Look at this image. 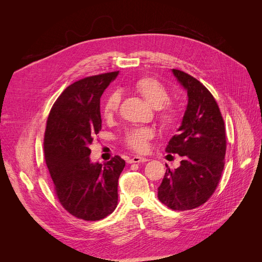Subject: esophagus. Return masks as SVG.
Returning a JSON list of instances; mask_svg holds the SVG:
<instances>
[{
  "instance_id": "1",
  "label": "esophagus",
  "mask_w": 262,
  "mask_h": 262,
  "mask_svg": "<svg viewBox=\"0 0 262 262\" xmlns=\"http://www.w3.org/2000/svg\"><path fill=\"white\" fill-rule=\"evenodd\" d=\"M145 162H148V160L145 159V158L138 157V156H135V157H133L132 159H128V160H127V163H128V164H133V163H145Z\"/></svg>"
}]
</instances>
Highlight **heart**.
Returning a JSON list of instances; mask_svg holds the SVG:
<instances>
[{"instance_id": "heart-1", "label": "heart", "mask_w": 262, "mask_h": 262, "mask_svg": "<svg viewBox=\"0 0 262 262\" xmlns=\"http://www.w3.org/2000/svg\"><path fill=\"white\" fill-rule=\"evenodd\" d=\"M136 91L151 106L157 108V117L160 124L165 128L176 127L182 117V111L176 103L167 102L169 92L167 88L157 79L143 77L135 84ZM121 96L119 92L111 93L102 103V116L110 120L119 110ZM154 138V130L149 127H133L125 132L123 143L132 150L143 152L147 149L149 140Z\"/></svg>"}]
</instances>
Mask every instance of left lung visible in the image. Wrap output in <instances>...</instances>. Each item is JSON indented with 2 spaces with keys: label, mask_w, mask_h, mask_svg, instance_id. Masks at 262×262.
<instances>
[{
  "label": "left lung",
  "mask_w": 262,
  "mask_h": 262,
  "mask_svg": "<svg viewBox=\"0 0 262 262\" xmlns=\"http://www.w3.org/2000/svg\"><path fill=\"white\" fill-rule=\"evenodd\" d=\"M172 71L188 92L189 102L179 133L166 147V152L177 154L182 161L174 170L166 165L158 197L173 210H190L204 204L216 189L225 165L226 130L210 91L189 73Z\"/></svg>",
  "instance_id": "obj_1"
}]
</instances>
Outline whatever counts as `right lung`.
<instances>
[{"label": "right lung", "mask_w": 262, "mask_h": 262, "mask_svg": "<svg viewBox=\"0 0 262 262\" xmlns=\"http://www.w3.org/2000/svg\"><path fill=\"white\" fill-rule=\"evenodd\" d=\"M118 71L87 77L68 86L53 104L43 139L45 160L55 194L72 215L99 221L118 202V179L125 166L119 156L90 162L94 137L101 129L100 97Z\"/></svg>", "instance_id": "add662e5"}]
</instances>
